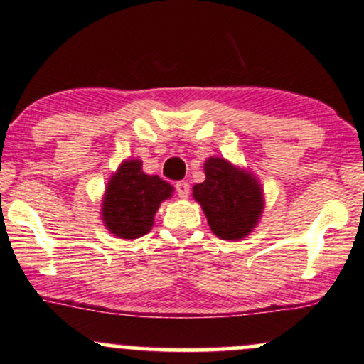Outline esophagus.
<instances>
[{
    "mask_svg": "<svg viewBox=\"0 0 364 364\" xmlns=\"http://www.w3.org/2000/svg\"><path fill=\"white\" fill-rule=\"evenodd\" d=\"M175 192H177V196L181 197V199H187V197H189V194H191L189 182L181 181V182L175 183Z\"/></svg>",
    "mask_w": 364,
    "mask_h": 364,
    "instance_id": "34e87169",
    "label": "esophagus"
}]
</instances>
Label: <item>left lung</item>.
<instances>
[{"label":"left lung","instance_id":"left-lung-1","mask_svg":"<svg viewBox=\"0 0 364 364\" xmlns=\"http://www.w3.org/2000/svg\"><path fill=\"white\" fill-rule=\"evenodd\" d=\"M205 181L196 183L192 196L203 205L214 235L221 240H241L255 230L263 213V191L248 170L219 156L204 164Z\"/></svg>","mask_w":364,"mask_h":364}]
</instances>
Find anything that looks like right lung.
Instances as JSON below:
<instances>
[{
    "label": "right lung",
    "mask_w": 364,
    "mask_h": 364,
    "mask_svg": "<svg viewBox=\"0 0 364 364\" xmlns=\"http://www.w3.org/2000/svg\"><path fill=\"white\" fill-rule=\"evenodd\" d=\"M173 187L159 175H146L140 160H127L107 182L102 197V221L114 236L136 240L154 226L156 209Z\"/></svg>",
    "instance_id": "right-lung-1"
}]
</instances>
